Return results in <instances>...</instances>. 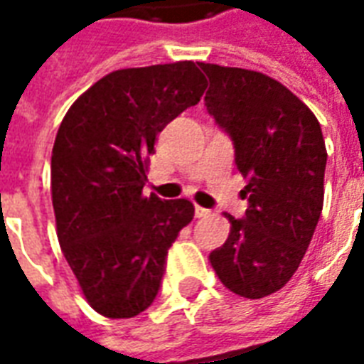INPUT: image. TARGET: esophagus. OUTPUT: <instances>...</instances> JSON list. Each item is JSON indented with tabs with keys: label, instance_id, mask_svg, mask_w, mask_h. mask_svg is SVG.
<instances>
[{
	"label": "esophagus",
	"instance_id": "1",
	"mask_svg": "<svg viewBox=\"0 0 364 364\" xmlns=\"http://www.w3.org/2000/svg\"><path fill=\"white\" fill-rule=\"evenodd\" d=\"M208 214H210V210H208V208H203V206H195V216H197V218H205V216H208Z\"/></svg>",
	"mask_w": 364,
	"mask_h": 364
}]
</instances>
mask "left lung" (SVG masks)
Segmentation results:
<instances>
[{
	"label": "left lung",
	"mask_w": 364,
	"mask_h": 364,
	"mask_svg": "<svg viewBox=\"0 0 364 364\" xmlns=\"http://www.w3.org/2000/svg\"><path fill=\"white\" fill-rule=\"evenodd\" d=\"M205 105L232 138L247 181L244 218L210 253L222 284L244 298L282 289L304 257L323 206L328 151L314 112L282 83L253 70L200 64Z\"/></svg>",
	"instance_id": "left-lung-1"
}]
</instances>
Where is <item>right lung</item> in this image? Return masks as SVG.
<instances>
[{
  "mask_svg": "<svg viewBox=\"0 0 364 364\" xmlns=\"http://www.w3.org/2000/svg\"><path fill=\"white\" fill-rule=\"evenodd\" d=\"M195 62L117 70L75 99L52 148V206L68 265L95 312L134 318L156 300L187 198L144 197L158 134L200 101Z\"/></svg>",
  "mask_w": 364,
  "mask_h": 364,
  "instance_id": "right-lung-1",
  "label": "right lung"
}]
</instances>
